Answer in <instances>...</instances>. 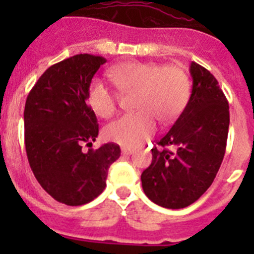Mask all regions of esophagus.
<instances>
[{
	"mask_svg": "<svg viewBox=\"0 0 254 254\" xmlns=\"http://www.w3.org/2000/svg\"><path fill=\"white\" fill-rule=\"evenodd\" d=\"M121 150H122V154H123V155H131L132 152H133V149H131V147L123 146Z\"/></svg>",
	"mask_w": 254,
	"mask_h": 254,
	"instance_id": "esophagus-1",
	"label": "esophagus"
}]
</instances>
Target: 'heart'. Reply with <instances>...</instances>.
Returning a JSON list of instances; mask_svg holds the SVG:
<instances>
[{
  "mask_svg": "<svg viewBox=\"0 0 254 254\" xmlns=\"http://www.w3.org/2000/svg\"><path fill=\"white\" fill-rule=\"evenodd\" d=\"M121 91L136 90V113L125 114L105 127L109 141L126 147L137 146L151 136L160 122H172L190 99L187 73L178 66L146 62H125L108 72ZM87 104L96 116L108 118L117 109L116 95L100 80H94L87 91Z\"/></svg>",
  "mask_w": 254,
  "mask_h": 254,
  "instance_id": "heart-1",
  "label": "heart"
}]
</instances>
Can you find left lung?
Listing matches in <instances>:
<instances>
[{
    "instance_id": "left-lung-1",
    "label": "left lung",
    "mask_w": 254,
    "mask_h": 254,
    "mask_svg": "<svg viewBox=\"0 0 254 254\" xmlns=\"http://www.w3.org/2000/svg\"><path fill=\"white\" fill-rule=\"evenodd\" d=\"M190 100L172 128L151 149L141 174L143 192L165 208L196 202L212 185L226 149L229 104L214 75L192 62Z\"/></svg>"
}]
</instances>
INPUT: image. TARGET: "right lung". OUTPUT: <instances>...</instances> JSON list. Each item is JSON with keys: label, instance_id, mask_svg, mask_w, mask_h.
I'll return each instance as SVG.
<instances>
[{"label": "right lung", "instance_id": "right-lung-1", "mask_svg": "<svg viewBox=\"0 0 254 254\" xmlns=\"http://www.w3.org/2000/svg\"><path fill=\"white\" fill-rule=\"evenodd\" d=\"M107 60L76 55L49 67L26 98L25 149L39 185L56 201L80 206L99 196L108 170L121 156L117 143L93 146L99 133L96 116L87 105L94 75Z\"/></svg>", "mask_w": 254, "mask_h": 254}]
</instances>
